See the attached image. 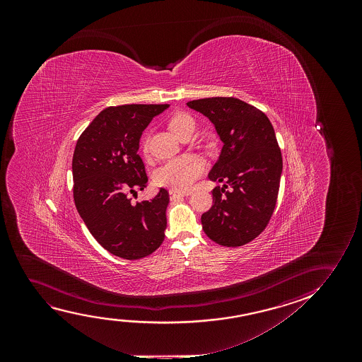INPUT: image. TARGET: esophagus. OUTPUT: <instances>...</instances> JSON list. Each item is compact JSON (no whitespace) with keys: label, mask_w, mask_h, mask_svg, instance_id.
Returning a JSON list of instances; mask_svg holds the SVG:
<instances>
[{"label":"esophagus","mask_w":362,"mask_h":362,"mask_svg":"<svg viewBox=\"0 0 362 362\" xmlns=\"http://www.w3.org/2000/svg\"><path fill=\"white\" fill-rule=\"evenodd\" d=\"M185 194L180 193V192H175V190H169V197L170 200H178V199L183 198Z\"/></svg>","instance_id":"obj_1"}]
</instances>
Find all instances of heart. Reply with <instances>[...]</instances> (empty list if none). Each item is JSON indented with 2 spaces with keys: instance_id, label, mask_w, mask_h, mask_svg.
<instances>
[{
  "instance_id": "obj_1",
  "label": "heart",
  "mask_w": 362,
  "mask_h": 362,
  "mask_svg": "<svg viewBox=\"0 0 362 362\" xmlns=\"http://www.w3.org/2000/svg\"><path fill=\"white\" fill-rule=\"evenodd\" d=\"M194 119L185 112L174 115L169 121V127L179 139L183 137L189 129H194ZM147 146L144 144V151ZM204 163L195 156H182L169 159L162 164L154 173V182L159 187H167L177 192H185L193 187L194 182L202 175Z\"/></svg>"
}]
</instances>
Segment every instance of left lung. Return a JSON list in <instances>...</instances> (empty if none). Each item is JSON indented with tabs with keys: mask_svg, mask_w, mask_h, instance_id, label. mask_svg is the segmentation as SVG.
Here are the masks:
<instances>
[{
	"mask_svg": "<svg viewBox=\"0 0 362 362\" xmlns=\"http://www.w3.org/2000/svg\"><path fill=\"white\" fill-rule=\"evenodd\" d=\"M187 105L211 121L223 144L209 179L225 184L211 192L213 206L202 215L204 233L226 247L246 245L266 228L277 203L283 163L272 124L236 98Z\"/></svg>",
	"mask_w": 362,
	"mask_h": 362,
	"instance_id": "left-lung-1",
	"label": "left lung"
}]
</instances>
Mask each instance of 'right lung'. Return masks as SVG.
<instances>
[{"mask_svg": "<svg viewBox=\"0 0 362 362\" xmlns=\"http://www.w3.org/2000/svg\"><path fill=\"white\" fill-rule=\"evenodd\" d=\"M169 105H121L103 110L80 134L73 156L76 210L95 240L110 253L139 259L162 245L169 194L132 204L148 178L139 157V139Z\"/></svg>", "mask_w": 362, "mask_h": 362, "instance_id": "obj_1", "label": "right lung"}]
</instances>
